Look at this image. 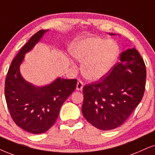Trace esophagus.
I'll list each match as a JSON object with an SVG mask.
<instances>
[{
    "label": "esophagus",
    "instance_id": "esophagus-1",
    "mask_svg": "<svg viewBox=\"0 0 155 155\" xmlns=\"http://www.w3.org/2000/svg\"><path fill=\"white\" fill-rule=\"evenodd\" d=\"M84 87V83L81 81H79L76 84V90H81Z\"/></svg>",
    "mask_w": 155,
    "mask_h": 155
}]
</instances>
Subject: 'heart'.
Returning a JSON list of instances; mask_svg holds the SVG:
<instances>
[{
  "label": "heart",
  "mask_w": 155,
  "mask_h": 155,
  "mask_svg": "<svg viewBox=\"0 0 155 155\" xmlns=\"http://www.w3.org/2000/svg\"><path fill=\"white\" fill-rule=\"evenodd\" d=\"M69 51L82 62L81 70L84 77L95 81L111 71L119 57V48L113 41L91 37L74 41Z\"/></svg>",
  "instance_id": "b5f03b06"
}]
</instances>
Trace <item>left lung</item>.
<instances>
[{
	"instance_id": "left-lung-1",
	"label": "left lung",
	"mask_w": 155,
	"mask_h": 155,
	"mask_svg": "<svg viewBox=\"0 0 155 155\" xmlns=\"http://www.w3.org/2000/svg\"><path fill=\"white\" fill-rule=\"evenodd\" d=\"M146 73L145 64L136 48L121 52L120 61L106 78L84 86V118L101 130L122 124L142 100Z\"/></svg>"
}]
</instances>
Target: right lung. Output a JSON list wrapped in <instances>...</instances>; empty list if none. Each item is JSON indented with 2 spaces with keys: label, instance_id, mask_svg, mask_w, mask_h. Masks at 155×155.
Masks as SVG:
<instances>
[{
  "label": "right lung",
  "instance_id": "right-lung-1",
  "mask_svg": "<svg viewBox=\"0 0 155 155\" xmlns=\"http://www.w3.org/2000/svg\"><path fill=\"white\" fill-rule=\"evenodd\" d=\"M48 30L31 37L13 58L5 82V97L10 114L17 126L31 134L46 132L55 124L61 105L75 90L76 79L58 78L44 87H35L23 79L20 66L25 54Z\"/></svg>",
  "mask_w": 155,
  "mask_h": 155
}]
</instances>
